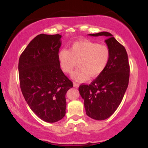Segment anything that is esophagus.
Instances as JSON below:
<instances>
[{"mask_svg":"<svg viewBox=\"0 0 148 148\" xmlns=\"http://www.w3.org/2000/svg\"><path fill=\"white\" fill-rule=\"evenodd\" d=\"M73 86L75 87V88H79V85L77 83H73Z\"/></svg>","mask_w":148,"mask_h":148,"instance_id":"esophagus-1","label":"esophagus"}]
</instances>
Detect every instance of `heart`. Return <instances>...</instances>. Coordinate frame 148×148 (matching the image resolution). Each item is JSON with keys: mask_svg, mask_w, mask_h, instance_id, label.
<instances>
[{"mask_svg": "<svg viewBox=\"0 0 148 148\" xmlns=\"http://www.w3.org/2000/svg\"><path fill=\"white\" fill-rule=\"evenodd\" d=\"M108 47L90 40L74 42L68 50L62 49L58 54L60 67L64 73H72L78 62L79 68L72 77L77 82H84L90 75L96 77L106 69L110 59Z\"/></svg>", "mask_w": 148, "mask_h": 148, "instance_id": "obj_1", "label": "heart"}]
</instances>
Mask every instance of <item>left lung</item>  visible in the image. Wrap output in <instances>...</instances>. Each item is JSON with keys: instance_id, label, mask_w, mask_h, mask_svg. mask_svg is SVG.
Instances as JSON below:
<instances>
[{"instance_id": "left-lung-1", "label": "left lung", "mask_w": 148, "mask_h": 148, "mask_svg": "<svg viewBox=\"0 0 148 148\" xmlns=\"http://www.w3.org/2000/svg\"><path fill=\"white\" fill-rule=\"evenodd\" d=\"M104 36L110 56L106 69L90 84L80 85L86 114L95 120H105L115 112L129 84L130 66L126 50L112 34L106 32L89 34Z\"/></svg>"}]
</instances>
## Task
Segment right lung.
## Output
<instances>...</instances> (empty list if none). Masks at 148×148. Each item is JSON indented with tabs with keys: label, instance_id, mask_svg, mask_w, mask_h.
<instances>
[{
	"label": "right lung",
	"instance_id": "obj_1",
	"mask_svg": "<svg viewBox=\"0 0 148 148\" xmlns=\"http://www.w3.org/2000/svg\"><path fill=\"white\" fill-rule=\"evenodd\" d=\"M59 34H40L34 38L19 59L20 88L31 110L40 119L55 123L66 113L65 95L73 82L63 73L58 54Z\"/></svg>",
	"mask_w": 148,
	"mask_h": 148
}]
</instances>
